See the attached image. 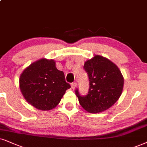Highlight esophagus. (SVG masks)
<instances>
[{
  "mask_svg": "<svg viewBox=\"0 0 147 147\" xmlns=\"http://www.w3.org/2000/svg\"><path fill=\"white\" fill-rule=\"evenodd\" d=\"M77 83H76V82L72 83L71 84V88L72 89V90H75L76 87H77Z\"/></svg>",
  "mask_w": 147,
  "mask_h": 147,
  "instance_id": "34e87169",
  "label": "esophagus"
}]
</instances>
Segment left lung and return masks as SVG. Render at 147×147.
I'll return each mask as SVG.
<instances>
[{"instance_id": "8db88e82", "label": "left lung", "mask_w": 147, "mask_h": 147, "mask_svg": "<svg viewBox=\"0 0 147 147\" xmlns=\"http://www.w3.org/2000/svg\"><path fill=\"white\" fill-rule=\"evenodd\" d=\"M83 67L90 79V90L86 96H81L76 90L80 105L89 113L103 112L112 107L121 95L123 75L112 61L99 55L87 60Z\"/></svg>"}]
</instances>
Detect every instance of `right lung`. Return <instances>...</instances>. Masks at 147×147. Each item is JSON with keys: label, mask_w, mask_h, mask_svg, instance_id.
<instances>
[{"label": "right lung", "mask_w": 147, "mask_h": 147, "mask_svg": "<svg viewBox=\"0 0 147 147\" xmlns=\"http://www.w3.org/2000/svg\"><path fill=\"white\" fill-rule=\"evenodd\" d=\"M70 85L53 60L41 58L24 70L20 88L25 100L40 111H50L60 103Z\"/></svg>", "instance_id": "obj_1"}]
</instances>
